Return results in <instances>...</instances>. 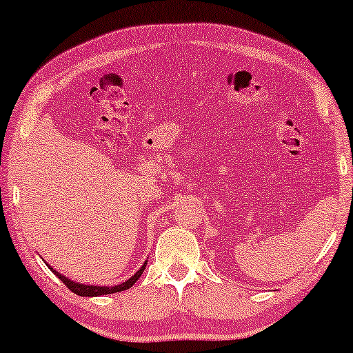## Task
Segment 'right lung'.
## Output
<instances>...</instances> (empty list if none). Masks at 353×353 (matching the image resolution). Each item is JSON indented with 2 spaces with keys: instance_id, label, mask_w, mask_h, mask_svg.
Listing matches in <instances>:
<instances>
[{
  "instance_id": "1",
  "label": "right lung",
  "mask_w": 353,
  "mask_h": 353,
  "mask_svg": "<svg viewBox=\"0 0 353 353\" xmlns=\"http://www.w3.org/2000/svg\"><path fill=\"white\" fill-rule=\"evenodd\" d=\"M46 267L50 268V270H52L48 263H46ZM144 268H146V263H144L143 267L139 268L138 272L134 273L132 278L127 279V281L122 283V284H119V286H93V284H80V283L72 281V279H69V278H65L64 274H61L59 272H56V270H52V273H54L56 276L59 278L61 281L64 283L65 286L70 289L72 292H75L77 296H81V297H98V296H104V294H114V292L125 291V289H130L134 283L138 281V278L141 276L143 272H144Z\"/></svg>"
}]
</instances>
